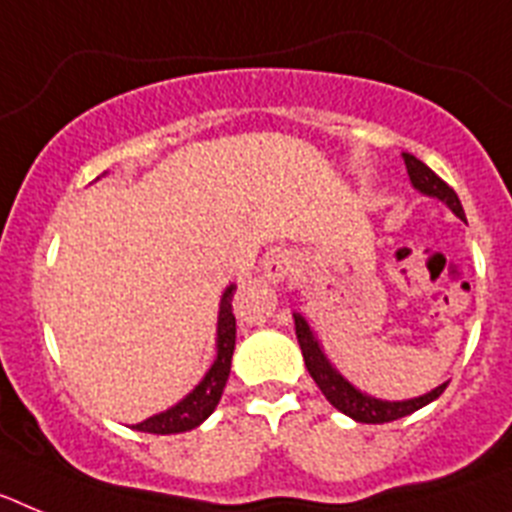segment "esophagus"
<instances>
[{
  "label": "esophagus",
  "mask_w": 512,
  "mask_h": 512,
  "mask_svg": "<svg viewBox=\"0 0 512 512\" xmlns=\"http://www.w3.org/2000/svg\"><path fill=\"white\" fill-rule=\"evenodd\" d=\"M292 271V259L287 253H271L269 259L264 261V277L269 279L271 284H279L289 277Z\"/></svg>",
  "instance_id": "34e87169"
}]
</instances>
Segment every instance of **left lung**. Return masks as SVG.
<instances>
[{
  "label": "left lung",
  "instance_id": "1",
  "mask_svg": "<svg viewBox=\"0 0 512 512\" xmlns=\"http://www.w3.org/2000/svg\"><path fill=\"white\" fill-rule=\"evenodd\" d=\"M402 161H405V169H408L410 182H413L415 189H420V192L428 194V197H438V200L446 202V205L456 212V217L467 220V217H464V207H461L456 192L449 187V184L443 182L436 171L428 169L420 158L410 156V153H402ZM295 333H297V341H300L302 356H305L307 372H310V377L315 379V384L320 387L325 400H328L336 410H341L343 415H348V418L359 420V423H390V420L405 418V415L415 413V410H420L423 405L436 400V397L446 390V384H449V382H443L441 387H436V390L428 392V395L423 397H415V400H405V402L374 400V397L364 395V392H359L356 387H351V384H348L346 379H343L341 374L328 364V359H325L323 351H320L318 341L312 338L305 318L297 315V312H295Z\"/></svg>",
  "mask_w": 512,
  "mask_h": 512
}]
</instances>
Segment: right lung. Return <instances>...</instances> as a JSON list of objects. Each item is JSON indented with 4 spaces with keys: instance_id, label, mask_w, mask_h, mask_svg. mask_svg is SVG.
Segmentation results:
<instances>
[{
    "instance_id": "1",
    "label": "right lung",
    "mask_w": 512,
    "mask_h": 512,
    "mask_svg": "<svg viewBox=\"0 0 512 512\" xmlns=\"http://www.w3.org/2000/svg\"><path fill=\"white\" fill-rule=\"evenodd\" d=\"M233 292L235 287L225 289L223 300H220V323H217V359L212 364V369L207 372V377L202 379L197 387H194L192 395L184 397L179 405H174L171 410L161 415H153V418L143 420L135 428L143 433H184L192 431L212 410L217 408V402L223 397L225 382H228L230 374V359H233L235 348V315H233Z\"/></svg>"
}]
</instances>
